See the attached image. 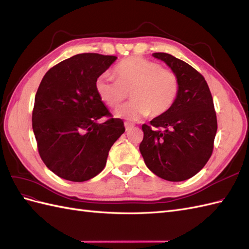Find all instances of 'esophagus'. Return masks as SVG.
<instances>
[{
    "instance_id": "esophagus-1",
    "label": "esophagus",
    "mask_w": 249,
    "mask_h": 249,
    "mask_svg": "<svg viewBox=\"0 0 249 249\" xmlns=\"http://www.w3.org/2000/svg\"><path fill=\"white\" fill-rule=\"evenodd\" d=\"M124 127L126 131H129L131 129H133L134 127V124H131V123H124Z\"/></svg>"
}]
</instances>
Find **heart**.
I'll return each mask as SVG.
<instances>
[{"mask_svg":"<svg viewBox=\"0 0 249 249\" xmlns=\"http://www.w3.org/2000/svg\"><path fill=\"white\" fill-rule=\"evenodd\" d=\"M115 77L104 73L95 82L100 100L111 108H117L129 96L133 101L116 111L125 119H139L149 114L161 116L176 103L179 91L177 73L161 64L139 56L120 61L114 69Z\"/></svg>","mask_w":249,"mask_h":249,"instance_id":"obj_1","label":"heart"}]
</instances>
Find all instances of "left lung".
Listing matches in <instances>:
<instances>
[{"mask_svg": "<svg viewBox=\"0 0 249 249\" xmlns=\"http://www.w3.org/2000/svg\"><path fill=\"white\" fill-rule=\"evenodd\" d=\"M153 56L177 73L179 91L165 114L142 124L139 149L156 176L180 182L196 175L213 153L217 132L213 97L205 78L191 65L166 53Z\"/></svg>", "mask_w": 249, "mask_h": 249, "instance_id": "1", "label": "left lung"}]
</instances>
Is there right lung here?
Masks as SVG:
<instances>
[{
    "mask_svg": "<svg viewBox=\"0 0 249 249\" xmlns=\"http://www.w3.org/2000/svg\"><path fill=\"white\" fill-rule=\"evenodd\" d=\"M117 57L84 53L53 66L35 95L32 126L46 166L71 182H85L105 168L111 146L124 132L97 96L95 82ZM108 119L103 124L97 120Z\"/></svg>",
    "mask_w": 249,
    "mask_h": 249,
    "instance_id": "1",
    "label": "right lung"
}]
</instances>
